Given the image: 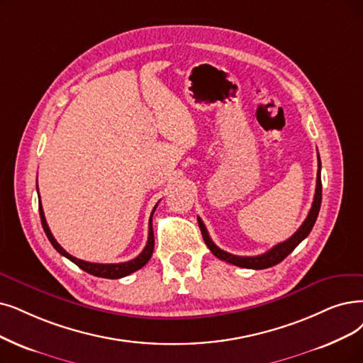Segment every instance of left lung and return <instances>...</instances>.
<instances>
[{"label":"left lung","instance_id":"1","mask_svg":"<svg viewBox=\"0 0 363 363\" xmlns=\"http://www.w3.org/2000/svg\"><path fill=\"white\" fill-rule=\"evenodd\" d=\"M320 169H322V162H320V156H318L317 184H315V194H314L313 206L310 208V213L307 216V219L303 220V223L299 226V229L295 232V234L291 238L280 242V244H277V245H274L271 250H268L264 255H259V256H235V255H230V253H228V252L217 247V245L213 242V240L210 238L204 222H202L199 217H198V223H199L202 238H204V241L207 244V247L210 249V252L214 256L225 260V262H228V264L237 265V267H241V268H249V269H265V268H269V267H274V265L280 264L287 255H291L295 250L296 245L303 238H307V235L310 234L314 223H315V220H317V216H318V211H320V204H322Z\"/></svg>","mask_w":363,"mask_h":363}]
</instances>
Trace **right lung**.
Segmentation results:
<instances>
[{"label":"right lung","instance_id":"right-lung-1","mask_svg":"<svg viewBox=\"0 0 363 363\" xmlns=\"http://www.w3.org/2000/svg\"><path fill=\"white\" fill-rule=\"evenodd\" d=\"M156 207H157V204L155 206V208H153V211L150 214V219H149V238H147V244H146V247L143 249V252L135 259L128 260V262H122V264H94V262H86V260H82V259H77L74 256H71L68 252H65L61 247L60 244H57V241L55 240V237L52 235V232H50V229L48 226L45 211H43L40 195H38V210H40L41 225H43V229H45V232H46V235H48L50 244L56 249V252L61 253L67 259H69L71 262H74L83 271L95 275V277H103V279H122V277H126V275L138 271L140 268H143L144 265L149 262L150 257H152V253H153V249H155V237H153L152 217H153V213H155Z\"/></svg>","mask_w":363,"mask_h":363}]
</instances>
